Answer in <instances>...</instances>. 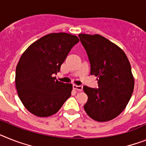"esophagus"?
<instances>
[{"label": "esophagus", "mask_w": 146, "mask_h": 146, "mask_svg": "<svg viewBox=\"0 0 146 146\" xmlns=\"http://www.w3.org/2000/svg\"><path fill=\"white\" fill-rule=\"evenodd\" d=\"M73 88H74V89H75V90H82V89H83V87H82V85H77V84H73Z\"/></svg>", "instance_id": "esophagus-1"}]
</instances>
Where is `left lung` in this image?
Returning <instances> with one entry per match:
<instances>
[{"mask_svg": "<svg viewBox=\"0 0 146 146\" xmlns=\"http://www.w3.org/2000/svg\"><path fill=\"white\" fill-rule=\"evenodd\" d=\"M90 64V75L97 76L98 88L84 86L88 99L85 112L98 122H107L119 115L133 94L134 79L125 53L100 35L79 34Z\"/></svg>", "mask_w": 146, "mask_h": 146, "instance_id": "8db88e82", "label": "left lung"}]
</instances>
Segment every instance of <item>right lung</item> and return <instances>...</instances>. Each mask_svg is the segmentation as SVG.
I'll return each instance as SVG.
<instances>
[{
  "label": "right lung",
  "mask_w": 146,
  "mask_h": 146,
  "mask_svg": "<svg viewBox=\"0 0 146 146\" xmlns=\"http://www.w3.org/2000/svg\"><path fill=\"white\" fill-rule=\"evenodd\" d=\"M79 41L76 35L50 33L33 43L21 56L15 86L21 101L33 114L40 117L55 114L71 96L72 84L58 82L53 76Z\"/></svg>",
  "instance_id": "obj_1"
}]
</instances>
